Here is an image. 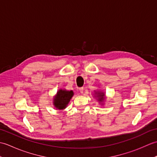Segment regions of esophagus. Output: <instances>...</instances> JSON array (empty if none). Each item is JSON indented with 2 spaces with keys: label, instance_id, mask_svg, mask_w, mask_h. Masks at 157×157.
I'll return each mask as SVG.
<instances>
[{
  "label": "esophagus",
  "instance_id": "34e87169",
  "mask_svg": "<svg viewBox=\"0 0 157 157\" xmlns=\"http://www.w3.org/2000/svg\"><path fill=\"white\" fill-rule=\"evenodd\" d=\"M79 90V92H80L81 94H82V93L84 92V88H80Z\"/></svg>",
  "mask_w": 157,
  "mask_h": 157
}]
</instances>
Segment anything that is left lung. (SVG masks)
Masks as SVG:
<instances>
[{
	"mask_svg": "<svg viewBox=\"0 0 157 157\" xmlns=\"http://www.w3.org/2000/svg\"><path fill=\"white\" fill-rule=\"evenodd\" d=\"M94 97L96 98V100L99 102L100 104H101V105H104V102L106 98L105 92L101 90H98L97 91L94 90Z\"/></svg>",
	"mask_w": 157,
	"mask_h": 157,
	"instance_id": "obj_1",
	"label": "left lung"
}]
</instances>
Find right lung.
I'll return each mask as SVG.
<instances>
[{
    "instance_id": "add662e5",
    "label": "right lung",
    "mask_w": 157,
    "mask_h": 157,
    "mask_svg": "<svg viewBox=\"0 0 157 157\" xmlns=\"http://www.w3.org/2000/svg\"><path fill=\"white\" fill-rule=\"evenodd\" d=\"M73 95H74V93L73 90L59 89L52 100V103L55 108L56 110H64L66 109Z\"/></svg>"
}]
</instances>
